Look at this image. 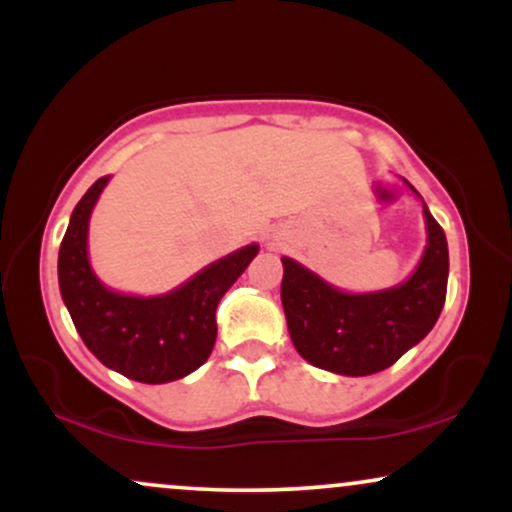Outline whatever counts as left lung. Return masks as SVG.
Listing matches in <instances>:
<instances>
[{"label": "left lung", "mask_w": 512, "mask_h": 512, "mask_svg": "<svg viewBox=\"0 0 512 512\" xmlns=\"http://www.w3.org/2000/svg\"><path fill=\"white\" fill-rule=\"evenodd\" d=\"M428 245L407 284L351 296L281 257V303L293 346L305 361L339 375L390 368L436 325L448 293V240L424 204Z\"/></svg>", "instance_id": "obj_1"}]
</instances>
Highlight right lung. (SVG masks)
Instances as JSON below:
<instances>
[{
    "label": "right lung",
    "instance_id": "obj_1",
    "mask_svg": "<svg viewBox=\"0 0 512 512\" xmlns=\"http://www.w3.org/2000/svg\"><path fill=\"white\" fill-rule=\"evenodd\" d=\"M108 182L98 178L72 211L60 245V291L76 332L103 366L146 385L190 375L216 342V305L255 260L257 245L233 252L178 291L134 298L108 291L88 267L86 233L93 204Z\"/></svg>",
    "mask_w": 512,
    "mask_h": 512
}]
</instances>
